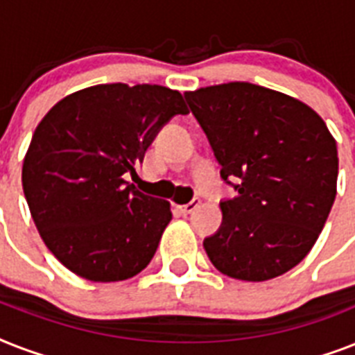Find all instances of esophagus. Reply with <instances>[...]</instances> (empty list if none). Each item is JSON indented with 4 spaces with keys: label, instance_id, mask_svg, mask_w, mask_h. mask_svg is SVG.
I'll list each match as a JSON object with an SVG mask.
<instances>
[{
    "label": "esophagus",
    "instance_id": "1",
    "mask_svg": "<svg viewBox=\"0 0 355 355\" xmlns=\"http://www.w3.org/2000/svg\"><path fill=\"white\" fill-rule=\"evenodd\" d=\"M200 205V200L199 199H193L191 200V202H188V205H184V206H178V210L182 211L184 216H186V214H191V211L195 210V208H197V206Z\"/></svg>",
    "mask_w": 355,
    "mask_h": 355
}]
</instances>
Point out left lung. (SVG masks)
Instances as JSON below:
<instances>
[{
	"instance_id": "1",
	"label": "left lung",
	"mask_w": 355,
	"mask_h": 355,
	"mask_svg": "<svg viewBox=\"0 0 355 355\" xmlns=\"http://www.w3.org/2000/svg\"><path fill=\"white\" fill-rule=\"evenodd\" d=\"M184 97L237 191L205 239L208 258L236 280L284 275L308 256L336 200V139L313 108L263 86L227 83Z\"/></svg>"
}]
</instances>
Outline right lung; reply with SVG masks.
Returning a JSON list of instances; mask_svg holds the SVG:
<instances>
[{"mask_svg": "<svg viewBox=\"0 0 355 355\" xmlns=\"http://www.w3.org/2000/svg\"><path fill=\"white\" fill-rule=\"evenodd\" d=\"M177 114H188L180 92L114 83L64 97L38 123L21 184L42 239L66 269L90 282H119L149 265L171 208L125 175H136Z\"/></svg>", "mask_w": 355, "mask_h": 355, "instance_id": "1", "label": "right lung"}]
</instances>
